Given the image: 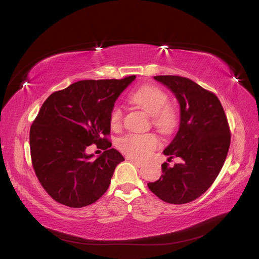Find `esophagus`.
<instances>
[{"mask_svg": "<svg viewBox=\"0 0 259 259\" xmlns=\"http://www.w3.org/2000/svg\"><path fill=\"white\" fill-rule=\"evenodd\" d=\"M128 161L131 162V163H133L134 164L135 166H137V167H140V166H143V162H140V161H137V160H135V159H128Z\"/></svg>", "mask_w": 259, "mask_h": 259, "instance_id": "1", "label": "esophagus"}]
</instances>
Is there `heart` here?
<instances>
[{"label": "heart", "instance_id": "obj_1", "mask_svg": "<svg viewBox=\"0 0 259 259\" xmlns=\"http://www.w3.org/2000/svg\"><path fill=\"white\" fill-rule=\"evenodd\" d=\"M128 100L151 114L153 126L161 133L167 134L177 125L178 115L176 109L167 104V94L156 86H140L128 94ZM122 116L121 108L115 105L110 112L112 127L120 126ZM117 146L128 158L144 160L160 146V140L154 134H127L119 140Z\"/></svg>", "mask_w": 259, "mask_h": 259}]
</instances>
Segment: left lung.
I'll use <instances>...</instances> for the list:
<instances>
[{"label": "left lung", "instance_id": "1", "mask_svg": "<svg viewBox=\"0 0 259 259\" xmlns=\"http://www.w3.org/2000/svg\"><path fill=\"white\" fill-rule=\"evenodd\" d=\"M156 81L175 94L180 105V125L164 154L180 158L174 166L164 162L159 180L148 188L170 204H185L204 193L226 161L231 133L224 108L213 92L188 77L156 75Z\"/></svg>", "mask_w": 259, "mask_h": 259}]
</instances>
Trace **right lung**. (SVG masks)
Instances as JSON below:
<instances>
[{
	"label": "right lung",
	"instance_id": "obj_1",
	"mask_svg": "<svg viewBox=\"0 0 259 259\" xmlns=\"http://www.w3.org/2000/svg\"><path fill=\"white\" fill-rule=\"evenodd\" d=\"M135 77L79 81L44 101L30 128L31 162L41 186L60 204L88 206L108 190L124 161L110 148V112ZM91 144L105 150L95 160L84 153Z\"/></svg>",
	"mask_w": 259,
	"mask_h": 259
}]
</instances>
